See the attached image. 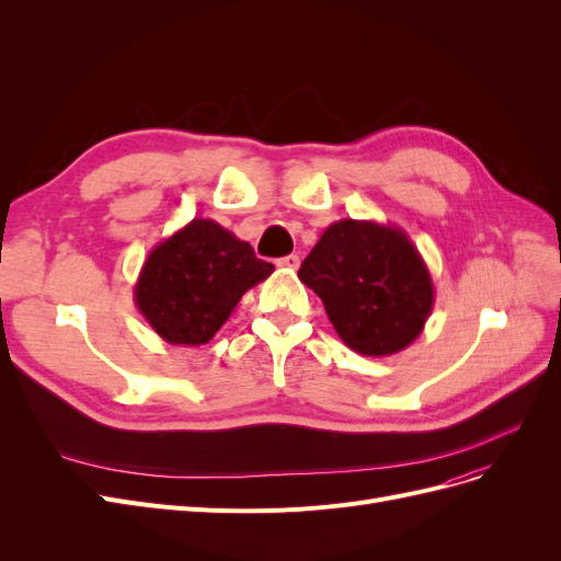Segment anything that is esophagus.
<instances>
[{
	"instance_id": "34e87169",
	"label": "esophagus",
	"mask_w": 561,
	"mask_h": 561,
	"mask_svg": "<svg viewBox=\"0 0 561 561\" xmlns=\"http://www.w3.org/2000/svg\"><path fill=\"white\" fill-rule=\"evenodd\" d=\"M280 268H287V271H295L299 266V254H285V257H280L276 262Z\"/></svg>"
}]
</instances>
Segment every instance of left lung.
I'll return each mask as SVG.
<instances>
[{
	"mask_svg": "<svg viewBox=\"0 0 561 561\" xmlns=\"http://www.w3.org/2000/svg\"><path fill=\"white\" fill-rule=\"evenodd\" d=\"M299 280L322 299L339 339L371 358L410 346L435 304L431 271L410 236L375 219L332 222Z\"/></svg>",
	"mask_w": 561,
	"mask_h": 561,
	"instance_id": "8db88e82",
	"label": "left lung"
}]
</instances>
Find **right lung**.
I'll return each instance as SVG.
<instances>
[{"instance_id": "add662e5", "label": "right lung", "mask_w": 561, "mask_h": 561, "mask_svg": "<svg viewBox=\"0 0 561 561\" xmlns=\"http://www.w3.org/2000/svg\"><path fill=\"white\" fill-rule=\"evenodd\" d=\"M271 271L274 264L254 257L250 243L215 219L194 217L147 254L133 299L163 342L201 346Z\"/></svg>"}]
</instances>
